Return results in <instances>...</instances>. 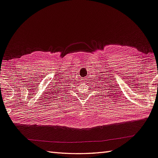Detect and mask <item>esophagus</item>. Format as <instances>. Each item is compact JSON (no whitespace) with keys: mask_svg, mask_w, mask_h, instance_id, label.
I'll list each match as a JSON object with an SVG mask.
<instances>
[{"mask_svg":"<svg viewBox=\"0 0 158 158\" xmlns=\"http://www.w3.org/2000/svg\"><path fill=\"white\" fill-rule=\"evenodd\" d=\"M85 79V81H88V80H87V77H85V79Z\"/></svg>","mask_w":158,"mask_h":158,"instance_id":"34e87169","label":"esophagus"}]
</instances>
